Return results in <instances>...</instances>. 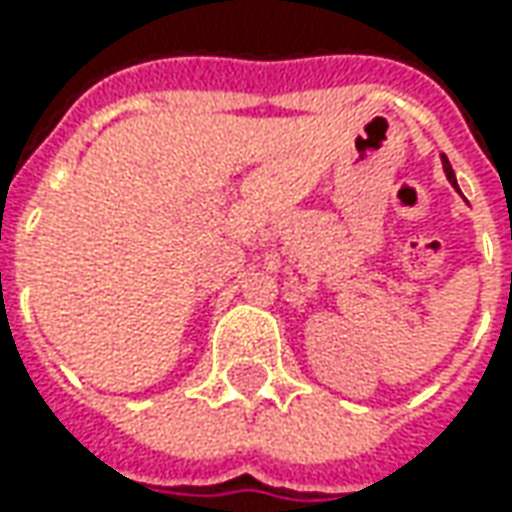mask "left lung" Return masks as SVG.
Returning <instances> with one entry per match:
<instances>
[{
    "mask_svg": "<svg viewBox=\"0 0 512 512\" xmlns=\"http://www.w3.org/2000/svg\"><path fill=\"white\" fill-rule=\"evenodd\" d=\"M444 159V173H447V179H450V185H456V176H453V168H450V162H447V156Z\"/></svg>",
    "mask_w": 512,
    "mask_h": 512,
    "instance_id": "1",
    "label": "left lung"
}]
</instances>
